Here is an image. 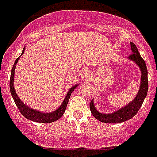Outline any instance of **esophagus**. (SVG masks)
I'll list each match as a JSON object with an SVG mask.
<instances>
[{
    "instance_id": "1",
    "label": "esophagus",
    "mask_w": 157,
    "mask_h": 157,
    "mask_svg": "<svg viewBox=\"0 0 157 157\" xmlns=\"http://www.w3.org/2000/svg\"><path fill=\"white\" fill-rule=\"evenodd\" d=\"M82 78L84 81H90L91 79V75H90V71H84L82 73Z\"/></svg>"
}]
</instances>
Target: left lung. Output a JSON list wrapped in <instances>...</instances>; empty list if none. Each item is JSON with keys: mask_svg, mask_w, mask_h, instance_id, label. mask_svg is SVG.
Wrapping results in <instances>:
<instances>
[{"mask_svg": "<svg viewBox=\"0 0 157 157\" xmlns=\"http://www.w3.org/2000/svg\"><path fill=\"white\" fill-rule=\"evenodd\" d=\"M130 47L132 54L128 57L129 61L137 64L141 71V82L137 95L132 101L129 102L127 105L110 113H100L96 108L94 100L91 101L90 105V110L93 117L103 123L116 124L121 123L133 117L138 113L142 103L146 98L148 93V71L145 61L141 57L138 51L136 46L132 42H130Z\"/></svg>", "mask_w": 157, "mask_h": 157, "instance_id": "8db88e82", "label": "left lung"}]
</instances>
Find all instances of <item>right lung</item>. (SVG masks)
I'll use <instances>...</instances> for the list:
<instances>
[{
    "label": "right lung",
    "mask_w": 157,
    "mask_h": 157,
    "mask_svg": "<svg viewBox=\"0 0 157 157\" xmlns=\"http://www.w3.org/2000/svg\"><path fill=\"white\" fill-rule=\"evenodd\" d=\"M25 50V47H24L21 56L24 54ZM21 56H19V57L15 60V64H14L12 69H11V78H10V91H11V96H12L13 99H14V101H15L17 107H18L19 111L21 112V114H22L24 117H26L29 120L33 121L38 122V123H51V122L56 121L58 120L59 118H61V117H62V115L64 114L66 107H67V103H68L69 98H70V96H71V94L73 93L75 89L78 86V83L74 85L71 88H70V90L67 91V95H66L64 101L62 102L61 106H60L57 110H54V111L52 112H49V113H44V112L42 111H39V110H34V109L26 106L25 103H23V102L20 100V98L18 96V95H17L16 91H15V87H14V77H15V67H16L17 63H18V60L20 59Z\"/></svg>",
    "instance_id": "right-lung-1"
}]
</instances>
